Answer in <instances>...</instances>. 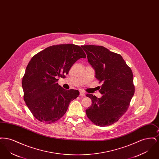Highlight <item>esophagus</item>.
Returning <instances> with one entry per match:
<instances>
[{
	"label": "esophagus",
	"mask_w": 159,
	"mask_h": 159,
	"mask_svg": "<svg viewBox=\"0 0 159 159\" xmlns=\"http://www.w3.org/2000/svg\"><path fill=\"white\" fill-rule=\"evenodd\" d=\"M80 95L81 96V97H84L85 95H86V94H85V93L83 92V91H81V92H80Z\"/></svg>",
	"instance_id": "obj_1"
}]
</instances>
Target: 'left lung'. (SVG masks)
<instances>
[{
    "instance_id": "left-lung-1",
    "label": "left lung",
    "mask_w": 159,
    "mask_h": 159,
    "mask_svg": "<svg viewBox=\"0 0 159 159\" xmlns=\"http://www.w3.org/2000/svg\"><path fill=\"white\" fill-rule=\"evenodd\" d=\"M87 54L89 63L95 70V77L102 83L98 98L87 94L92 101L86 110L91 121L107 126L118 121L128 109L135 93L132 70L120 54L111 52L102 46H81Z\"/></svg>"
}]
</instances>
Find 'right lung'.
I'll return each mask as SVG.
<instances>
[{"instance_id": "add662e5", "label": "right lung", "mask_w": 159, "mask_h": 159, "mask_svg": "<svg viewBox=\"0 0 159 159\" xmlns=\"http://www.w3.org/2000/svg\"><path fill=\"white\" fill-rule=\"evenodd\" d=\"M86 54L79 46L62 44L46 48L32 57L22 80L24 99L38 120L51 123L66 113L79 91L66 90L57 82Z\"/></svg>"}]
</instances>
